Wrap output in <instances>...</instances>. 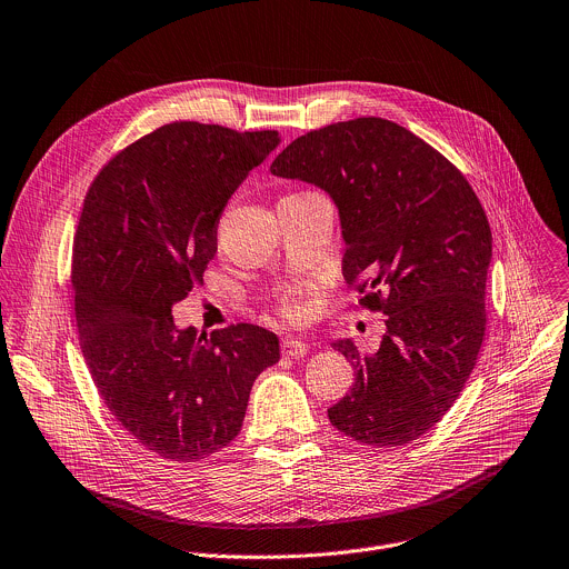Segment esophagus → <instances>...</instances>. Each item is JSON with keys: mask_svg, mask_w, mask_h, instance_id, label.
<instances>
[{"mask_svg": "<svg viewBox=\"0 0 569 569\" xmlns=\"http://www.w3.org/2000/svg\"><path fill=\"white\" fill-rule=\"evenodd\" d=\"M281 348H283V355L295 357V359L306 357V355H308V350H310V346H308L306 341L297 339V337H286V339H283V343H281Z\"/></svg>", "mask_w": 569, "mask_h": 569, "instance_id": "1", "label": "esophagus"}]
</instances>
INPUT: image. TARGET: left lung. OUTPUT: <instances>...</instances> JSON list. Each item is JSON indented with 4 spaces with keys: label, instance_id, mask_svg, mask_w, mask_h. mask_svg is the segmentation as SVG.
<instances>
[{
    "label": "left lung",
    "instance_id": "1",
    "mask_svg": "<svg viewBox=\"0 0 569 569\" xmlns=\"http://www.w3.org/2000/svg\"><path fill=\"white\" fill-rule=\"evenodd\" d=\"M332 199L348 283L368 277L363 306L387 332L372 355L335 339L355 368L328 409L332 427L370 447H402L453 407L476 366L487 312L491 230L467 178L431 144L385 118L310 131L270 164Z\"/></svg>",
    "mask_w": 569,
    "mask_h": 569
}]
</instances>
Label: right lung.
<instances>
[{
  "instance_id": "1",
  "label": "right lung",
  "mask_w": 569,
  "mask_h": 569,
  "mask_svg": "<svg viewBox=\"0 0 569 569\" xmlns=\"http://www.w3.org/2000/svg\"><path fill=\"white\" fill-rule=\"evenodd\" d=\"M279 142L277 131L171 122L89 187L71 272L80 346L111 416L160 458L197 462L228 447L254 380L281 357L261 326L199 335L171 315L203 283L228 201Z\"/></svg>"
}]
</instances>
